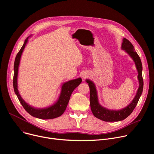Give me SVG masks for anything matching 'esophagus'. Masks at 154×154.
<instances>
[{
    "label": "esophagus",
    "mask_w": 154,
    "mask_h": 154,
    "mask_svg": "<svg viewBox=\"0 0 154 154\" xmlns=\"http://www.w3.org/2000/svg\"><path fill=\"white\" fill-rule=\"evenodd\" d=\"M86 76H87L86 75V74H83V75H82V78H85Z\"/></svg>",
    "instance_id": "esophagus-1"
}]
</instances>
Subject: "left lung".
<instances>
[{"mask_svg":"<svg viewBox=\"0 0 154 154\" xmlns=\"http://www.w3.org/2000/svg\"><path fill=\"white\" fill-rule=\"evenodd\" d=\"M122 49L124 50L134 62L138 72L137 79L139 81V88L133 100L126 107L121 110H110L102 106L99 102L97 91L95 84L90 80H86L90 89V105L91 111L94 116L104 122H119L125 120L131 114L139 100L143 90L144 82L142 75L143 65L140 58L134 51V46L127 39L123 38L122 44Z\"/></svg>","mask_w":154,"mask_h":154,"instance_id":"obj_1","label":"left lung"}]
</instances>
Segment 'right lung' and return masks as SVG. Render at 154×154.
<instances>
[{"instance_id":"add662e5","label":"right lung","mask_w":154,"mask_h":154,"mask_svg":"<svg viewBox=\"0 0 154 154\" xmlns=\"http://www.w3.org/2000/svg\"><path fill=\"white\" fill-rule=\"evenodd\" d=\"M31 36L28 37L25 39L24 44H23L21 49L17 54L15 58L14 62V76L13 80L14 91L23 108H24L25 110L31 116L42 120L53 119V118H55L61 116L65 111L67 105L71 95H72V94L73 91L75 90V89L81 84L82 79L81 78H78L77 79L69 80L68 81L64 82L62 85L61 92L57 100L54 104L49 106V107L42 109L35 108L34 107H32L31 105H30L28 103H26L21 97L18 91V75L21 57L23 52L24 51L25 47L28 42V39Z\"/></svg>"}]
</instances>
